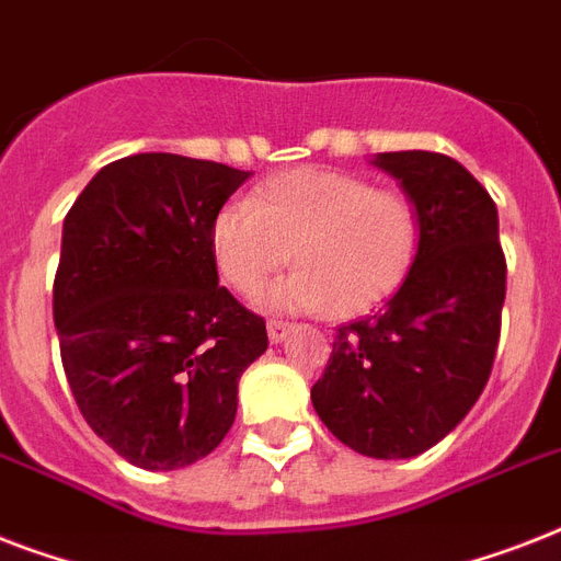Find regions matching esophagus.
I'll return each mask as SVG.
<instances>
[{
    "label": "esophagus",
    "instance_id": "esophagus-1",
    "mask_svg": "<svg viewBox=\"0 0 561 561\" xmlns=\"http://www.w3.org/2000/svg\"><path fill=\"white\" fill-rule=\"evenodd\" d=\"M290 329H294V323H285V320H271V323H267V337H271V343H282L290 334Z\"/></svg>",
    "mask_w": 561,
    "mask_h": 561
}]
</instances>
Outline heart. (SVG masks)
Returning <instances> with one entry per match:
<instances>
[{
  "label": "heart",
  "mask_w": 561,
  "mask_h": 561,
  "mask_svg": "<svg viewBox=\"0 0 561 561\" xmlns=\"http://www.w3.org/2000/svg\"><path fill=\"white\" fill-rule=\"evenodd\" d=\"M416 203L360 174L290 169L273 174L253 201H229L211 218L209 247L229 288L253 297L290 262L271 290L285 311L358 317L396 294L416 262Z\"/></svg>",
  "instance_id": "obj_1"
}]
</instances>
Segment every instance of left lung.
<instances>
[{"mask_svg": "<svg viewBox=\"0 0 561 561\" xmlns=\"http://www.w3.org/2000/svg\"><path fill=\"white\" fill-rule=\"evenodd\" d=\"M416 203V262L390 302L337 329L311 387L317 416L352 451L401 460L451 434L483 392L501 337L506 259L497 209L460 162L378 153Z\"/></svg>", "mask_w": 561, "mask_h": 561, "instance_id": "8db88e82", "label": "left lung"}]
</instances>
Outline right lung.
I'll return each instance as SVG.
<instances>
[{
  "mask_svg": "<svg viewBox=\"0 0 561 561\" xmlns=\"http://www.w3.org/2000/svg\"><path fill=\"white\" fill-rule=\"evenodd\" d=\"M247 171L178 153L104 165L64 220L55 325L87 425L148 471L192 466L236 422L264 317L224 285L209 227Z\"/></svg>",
  "mask_w": 561,
  "mask_h": 561,
  "instance_id": "obj_1",
  "label": "right lung"
}]
</instances>
